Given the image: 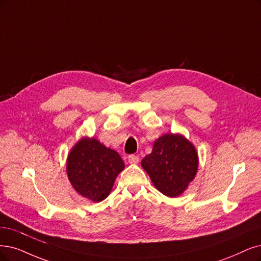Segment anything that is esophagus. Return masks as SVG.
<instances>
[{
    "label": "esophagus",
    "mask_w": 261,
    "mask_h": 261,
    "mask_svg": "<svg viewBox=\"0 0 261 261\" xmlns=\"http://www.w3.org/2000/svg\"><path fill=\"white\" fill-rule=\"evenodd\" d=\"M128 162L130 163V165H138V163H139V157L136 156V155H130L128 157Z\"/></svg>",
    "instance_id": "1"
}]
</instances>
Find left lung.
Segmentation results:
<instances>
[{"label": "left lung", "instance_id": "obj_1", "mask_svg": "<svg viewBox=\"0 0 261 261\" xmlns=\"http://www.w3.org/2000/svg\"><path fill=\"white\" fill-rule=\"evenodd\" d=\"M153 186L170 198L184 192L195 179L198 151L188 139L179 133H166L153 142L152 150L141 161Z\"/></svg>", "mask_w": 261, "mask_h": 261}]
</instances>
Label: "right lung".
Listing matches in <instances>:
<instances>
[{
  "label": "right lung",
  "mask_w": 261,
  "mask_h": 261,
  "mask_svg": "<svg viewBox=\"0 0 261 261\" xmlns=\"http://www.w3.org/2000/svg\"><path fill=\"white\" fill-rule=\"evenodd\" d=\"M124 169L117 151L95 138L83 137L71 148L66 159V174L80 196L101 202L111 194L116 177Z\"/></svg>",
  "instance_id": "right-lung-1"
}]
</instances>
